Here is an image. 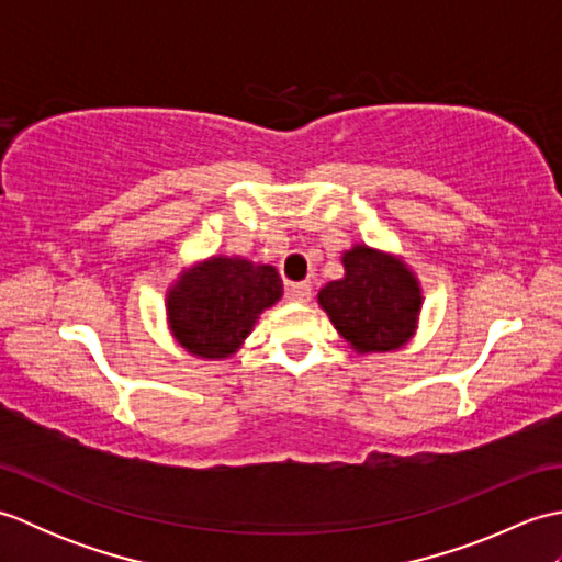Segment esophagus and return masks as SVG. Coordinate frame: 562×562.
Here are the masks:
<instances>
[{"instance_id": "obj_1", "label": "esophagus", "mask_w": 562, "mask_h": 562, "mask_svg": "<svg viewBox=\"0 0 562 562\" xmlns=\"http://www.w3.org/2000/svg\"><path fill=\"white\" fill-rule=\"evenodd\" d=\"M288 296H290L292 302L306 304L308 300H312V284H306V282H296V284H290V288H288Z\"/></svg>"}]
</instances>
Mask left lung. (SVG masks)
Listing matches in <instances>:
<instances>
[{"label": "left lung", "mask_w": 562, "mask_h": 562, "mask_svg": "<svg viewBox=\"0 0 562 562\" xmlns=\"http://www.w3.org/2000/svg\"><path fill=\"white\" fill-rule=\"evenodd\" d=\"M345 278L318 292L330 324L357 352H389L413 338L423 292L403 260L357 244L342 254Z\"/></svg>", "instance_id": "8db88e82"}]
</instances>
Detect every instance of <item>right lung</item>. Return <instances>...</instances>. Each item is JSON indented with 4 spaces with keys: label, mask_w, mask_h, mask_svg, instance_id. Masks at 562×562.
Instances as JSON below:
<instances>
[{
    "label": "right lung",
    "mask_w": 562,
    "mask_h": 562,
    "mask_svg": "<svg viewBox=\"0 0 562 562\" xmlns=\"http://www.w3.org/2000/svg\"><path fill=\"white\" fill-rule=\"evenodd\" d=\"M282 296L272 266L244 258H210L173 284L166 300L171 330L188 352L222 360L238 350L258 316Z\"/></svg>",
    "instance_id": "obj_1"
}]
</instances>
